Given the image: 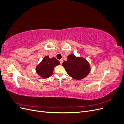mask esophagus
Listing matches in <instances>:
<instances>
[{"label":"esophagus","mask_w":124,"mask_h":124,"mask_svg":"<svg viewBox=\"0 0 124 124\" xmlns=\"http://www.w3.org/2000/svg\"><path fill=\"white\" fill-rule=\"evenodd\" d=\"M59 62H60V63H61V64L62 65V62H63V60H62V59H61V60H59Z\"/></svg>","instance_id":"1"}]
</instances>
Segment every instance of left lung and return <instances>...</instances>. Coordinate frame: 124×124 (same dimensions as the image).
<instances>
[{
	"label": "left lung",
	"mask_w": 124,
	"mask_h": 124,
	"mask_svg": "<svg viewBox=\"0 0 124 124\" xmlns=\"http://www.w3.org/2000/svg\"><path fill=\"white\" fill-rule=\"evenodd\" d=\"M62 66L70 77L76 80H81L90 72L89 64L84 58L76 57L73 54L68 56V60L62 63Z\"/></svg>",
	"instance_id": "8db88e82"
}]
</instances>
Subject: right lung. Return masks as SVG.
<instances>
[{"label": "right lung", "instance_id": "1", "mask_svg": "<svg viewBox=\"0 0 124 124\" xmlns=\"http://www.w3.org/2000/svg\"><path fill=\"white\" fill-rule=\"evenodd\" d=\"M60 64V62L55 57L50 58L48 56L44 57L36 67V72L43 78L50 77L53 72L54 67Z\"/></svg>", "mask_w": 124, "mask_h": 124}]
</instances>
